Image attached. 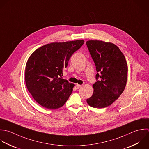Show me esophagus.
I'll return each mask as SVG.
<instances>
[{"mask_svg": "<svg viewBox=\"0 0 149 149\" xmlns=\"http://www.w3.org/2000/svg\"><path fill=\"white\" fill-rule=\"evenodd\" d=\"M76 87H77V89H79V88H81L82 87V85H79V84H77Z\"/></svg>", "mask_w": 149, "mask_h": 149, "instance_id": "obj_1", "label": "esophagus"}]
</instances>
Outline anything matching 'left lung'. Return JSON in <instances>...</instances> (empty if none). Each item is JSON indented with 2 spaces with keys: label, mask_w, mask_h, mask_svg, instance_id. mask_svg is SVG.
I'll return each instance as SVG.
<instances>
[{
  "label": "left lung",
  "mask_w": 149,
  "mask_h": 149,
  "mask_svg": "<svg viewBox=\"0 0 149 149\" xmlns=\"http://www.w3.org/2000/svg\"><path fill=\"white\" fill-rule=\"evenodd\" d=\"M86 43L98 72L96 78L97 80L101 78L93 85V95L86 102L93 108H104L124 92L127 81V63L119 47L113 43L90 40Z\"/></svg>",
  "instance_id": "obj_1"
}]
</instances>
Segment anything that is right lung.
<instances>
[{
	"label": "right lung",
	"instance_id": "right-lung-1",
	"mask_svg": "<svg viewBox=\"0 0 149 149\" xmlns=\"http://www.w3.org/2000/svg\"><path fill=\"white\" fill-rule=\"evenodd\" d=\"M84 40L53 42L35 50L25 70L26 86L34 100L47 109H57L65 103L75 85L62 78L72 54Z\"/></svg>",
	"mask_w": 149,
	"mask_h": 149
}]
</instances>
